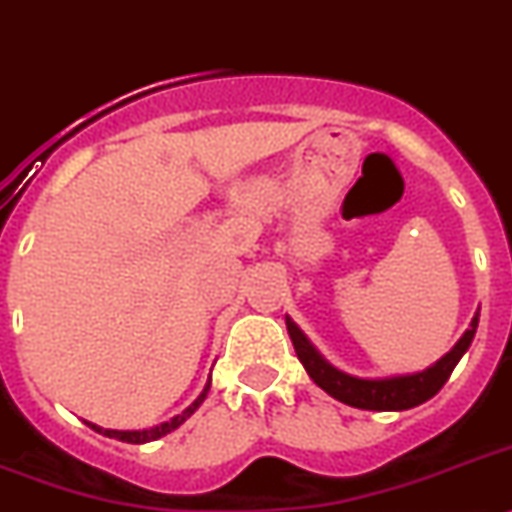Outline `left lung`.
I'll list each match as a JSON object with an SVG mask.
<instances>
[{
	"label": "left lung",
	"instance_id": "obj_1",
	"mask_svg": "<svg viewBox=\"0 0 512 512\" xmlns=\"http://www.w3.org/2000/svg\"><path fill=\"white\" fill-rule=\"evenodd\" d=\"M476 325H479V312L474 315L468 330L461 336V341L455 343L448 354L437 359L432 367L416 375H398V377H380V380H364V377L346 375L333 364L322 359L320 351L309 343L299 325L291 317H286V328H289L291 343L299 356V362L304 364L307 375L320 385L328 395H333L336 401L354 406V409H367V411H403L414 409L419 403L429 401L432 395L440 393V388L448 382L450 372L455 364L461 362V356L466 354L471 341H474Z\"/></svg>",
	"mask_w": 512,
	"mask_h": 512
}]
</instances>
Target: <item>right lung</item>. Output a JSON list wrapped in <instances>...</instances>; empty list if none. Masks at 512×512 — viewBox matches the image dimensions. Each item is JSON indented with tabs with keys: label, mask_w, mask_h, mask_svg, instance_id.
<instances>
[{
	"label": "right lung",
	"mask_w": 512,
	"mask_h": 512,
	"mask_svg": "<svg viewBox=\"0 0 512 512\" xmlns=\"http://www.w3.org/2000/svg\"><path fill=\"white\" fill-rule=\"evenodd\" d=\"M208 390H210V380H208V385H205V388H203V393L197 395L192 406H187V409H184L182 414H176L174 419H171V422H163V424H158V427L132 429V432H130V429H127V432H124V429H101V427H96V424H90V422L88 424L93 429H96V432H103V435H106V437H117V440H122V442H132V445H143V442L158 440V437L169 435V432H174V429L179 427V424L187 422V419H190V416L195 414L197 409H200V403L205 401V395H208Z\"/></svg>",
	"instance_id": "add662e5"
}]
</instances>
